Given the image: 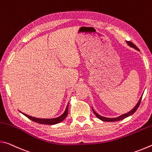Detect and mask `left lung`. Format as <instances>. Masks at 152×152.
Listing matches in <instances>:
<instances>
[{
    "instance_id": "obj_1",
    "label": "left lung",
    "mask_w": 152,
    "mask_h": 152,
    "mask_svg": "<svg viewBox=\"0 0 152 152\" xmlns=\"http://www.w3.org/2000/svg\"><path fill=\"white\" fill-rule=\"evenodd\" d=\"M127 42V45H128L129 46H130L131 48H133L135 49L136 50L140 51V50H139V48L134 44V43H133L132 42H127H127ZM142 96H143V95H141V96L140 97V100H139L138 102H137V104H136L135 107L133 108V109L131 110L130 111H129L128 113H125V114H123V115H120V116L117 117H115V118H108V117H102V116H101V115H99V114H98V113H96V112L94 111V110L93 109H92V110H93L94 115H96V117L99 118V119H101V121H107V122L118 121H121V120H122V119H125V118H127V117H128L131 116V115H133V113H134L136 111V110H137V109H138L139 106H140V104L141 99H142Z\"/></svg>"
}]
</instances>
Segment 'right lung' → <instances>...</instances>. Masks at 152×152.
Masks as SVG:
<instances>
[{
	"label": "right lung",
	"mask_w": 152,
	"mask_h": 152,
	"mask_svg": "<svg viewBox=\"0 0 152 152\" xmlns=\"http://www.w3.org/2000/svg\"><path fill=\"white\" fill-rule=\"evenodd\" d=\"M68 104L67 105V107L65 109V111L63 113L62 115H60V117H58L56 118H52V119H41V118H37L34 117L32 116H29L27 114H25V113L20 112L23 115H24L25 116H26L27 118H29L33 121H35L36 123H40V124H45V125H55L58 124L59 123H61V121L66 119V117L68 115Z\"/></svg>",
	"instance_id": "right-lung-1"
}]
</instances>
